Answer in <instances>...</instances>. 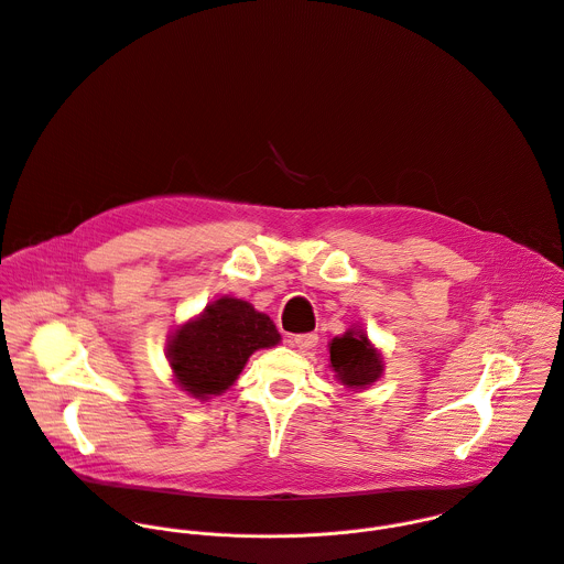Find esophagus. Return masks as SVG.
Masks as SVG:
<instances>
[{
    "label": "esophagus",
    "mask_w": 564,
    "mask_h": 564,
    "mask_svg": "<svg viewBox=\"0 0 564 564\" xmlns=\"http://www.w3.org/2000/svg\"><path fill=\"white\" fill-rule=\"evenodd\" d=\"M290 341H292V346L299 348L301 352H307V350H312V348L318 344V337H316L314 333H305V335H294Z\"/></svg>",
    "instance_id": "1"
}]
</instances>
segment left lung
<instances>
[{
    "label": "left lung",
    "instance_id": "obj_1",
    "mask_svg": "<svg viewBox=\"0 0 564 564\" xmlns=\"http://www.w3.org/2000/svg\"><path fill=\"white\" fill-rule=\"evenodd\" d=\"M330 364L341 383L350 388H366L379 379L383 364L379 352L361 333H346L330 344Z\"/></svg>",
    "mask_w": 564,
    "mask_h": 564
}]
</instances>
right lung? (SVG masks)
<instances>
[{
    "mask_svg": "<svg viewBox=\"0 0 564 564\" xmlns=\"http://www.w3.org/2000/svg\"><path fill=\"white\" fill-rule=\"evenodd\" d=\"M281 335L268 314L248 301L220 299L170 341L176 381L196 399L227 390L259 348L279 344Z\"/></svg>",
    "mask_w": 564,
    "mask_h": 564,
    "instance_id": "add662e5",
    "label": "right lung"
}]
</instances>
